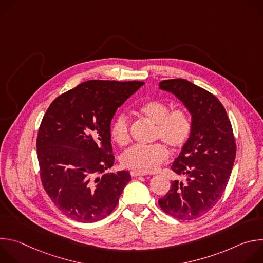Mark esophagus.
Here are the masks:
<instances>
[{
  "label": "esophagus",
  "instance_id": "34e87169",
  "mask_svg": "<svg viewBox=\"0 0 263 263\" xmlns=\"http://www.w3.org/2000/svg\"><path fill=\"white\" fill-rule=\"evenodd\" d=\"M131 176L132 177H138V176H145V173H139L136 171H132L131 172Z\"/></svg>",
  "mask_w": 263,
  "mask_h": 263
}]
</instances>
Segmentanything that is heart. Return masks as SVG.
<instances>
[{
	"instance_id": "obj_1",
	"label": "heart",
	"mask_w": 263,
	"mask_h": 263,
	"mask_svg": "<svg viewBox=\"0 0 263 263\" xmlns=\"http://www.w3.org/2000/svg\"><path fill=\"white\" fill-rule=\"evenodd\" d=\"M139 114L156 125L155 138L161 139L174 151L182 148L192 134V120L183 109L170 111L167 104L149 100L142 103ZM111 136L120 146L130 142V124L126 115H120L112 124ZM168 157L166 147L162 143L152 145H134L122 155V164L139 173L156 171Z\"/></svg>"
}]
</instances>
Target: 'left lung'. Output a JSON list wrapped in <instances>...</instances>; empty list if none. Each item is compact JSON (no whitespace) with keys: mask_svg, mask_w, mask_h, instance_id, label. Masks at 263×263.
<instances>
[{"mask_svg":"<svg viewBox=\"0 0 263 263\" xmlns=\"http://www.w3.org/2000/svg\"><path fill=\"white\" fill-rule=\"evenodd\" d=\"M159 89L183 103L192 116L193 129L172 165L186 179L172 182L158 203L167 214L190 220L205 214L222 196L235 160V139L226 110L209 91L185 79L161 81Z\"/></svg>","mask_w":263,"mask_h":263,"instance_id":"8db88e82","label":"left lung"}]
</instances>
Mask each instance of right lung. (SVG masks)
<instances>
[{"label":"right lung","mask_w":263,"mask_h":263,"mask_svg":"<svg viewBox=\"0 0 263 263\" xmlns=\"http://www.w3.org/2000/svg\"><path fill=\"white\" fill-rule=\"evenodd\" d=\"M144 82L90 80L56 98L42 121L36 148L44 189L69 218L95 222L109 215L131 180L115 164L110 125L119 107Z\"/></svg>","instance_id":"1"}]
</instances>
